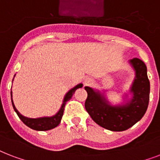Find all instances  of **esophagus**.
<instances>
[{
    "label": "esophagus",
    "instance_id": "esophagus-1",
    "mask_svg": "<svg viewBox=\"0 0 160 160\" xmlns=\"http://www.w3.org/2000/svg\"><path fill=\"white\" fill-rule=\"evenodd\" d=\"M92 82V79L90 78H86L85 80H84V84L85 85H88V84H90Z\"/></svg>",
    "mask_w": 160,
    "mask_h": 160
}]
</instances>
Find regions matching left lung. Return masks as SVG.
<instances>
[{"label":"left lung","instance_id":"left-lung-1","mask_svg":"<svg viewBox=\"0 0 160 160\" xmlns=\"http://www.w3.org/2000/svg\"><path fill=\"white\" fill-rule=\"evenodd\" d=\"M129 63L135 71V78L130 88L133 97L123 105H111L103 94L85 87L88 98L85 108L92 119L101 127L111 131H124L143 118L148 108L150 83L147 67L143 61L133 58Z\"/></svg>","mask_w":160,"mask_h":160}]
</instances>
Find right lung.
Returning <instances> with one entry per match:
<instances>
[{
  "label": "right lung",
  "instance_id": "right-lung-1",
  "mask_svg": "<svg viewBox=\"0 0 160 160\" xmlns=\"http://www.w3.org/2000/svg\"><path fill=\"white\" fill-rule=\"evenodd\" d=\"M82 87V83L78 84L76 87H74L73 88H72L70 91H68L67 92V94L65 95V97H64V99H63V102L62 104L61 108L54 116H52V117H43L38 118H30L25 117V116L22 115L18 111H17V109L16 108V107H15L14 103H13V101H12V106H13V108H14L15 112H17V114L18 115V117L20 118V119L22 120V122H24L27 127L31 128L32 129H34V130L38 131L50 130V129H52V128L57 127V126L60 123L61 119H62V118L63 112H64V108H65V105H66L67 102H68V100L71 99V98L72 97V95H73L77 89L81 88ZM11 96L12 97V92H11Z\"/></svg>",
  "mask_w": 160,
  "mask_h": 160
}]
</instances>
